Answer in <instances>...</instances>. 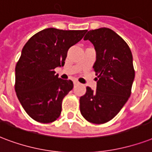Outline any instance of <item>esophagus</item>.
Returning <instances> with one entry per match:
<instances>
[{"mask_svg":"<svg viewBox=\"0 0 152 152\" xmlns=\"http://www.w3.org/2000/svg\"><path fill=\"white\" fill-rule=\"evenodd\" d=\"M73 84H74V85H77V84H79V82H78V81L75 80L73 82Z\"/></svg>","mask_w":152,"mask_h":152,"instance_id":"1","label":"esophagus"}]
</instances>
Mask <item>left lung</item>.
<instances>
[{
	"mask_svg": "<svg viewBox=\"0 0 152 152\" xmlns=\"http://www.w3.org/2000/svg\"><path fill=\"white\" fill-rule=\"evenodd\" d=\"M84 40L94 45L97 84L95 91L87 87L80 109L85 120L100 124L112 120L130 97L135 79L132 54L123 38L107 28L90 30Z\"/></svg>",
	"mask_w": 152,
	"mask_h": 152,
	"instance_id": "obj_1",
	"label": "left lung"
}]
</instances>
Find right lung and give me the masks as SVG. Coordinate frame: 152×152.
I'll use <instances>...</instances> for the list:
<instances>
[{"label":"right lung","mask_w":152,"mask_h":152,"mask_svg":"<svg viewBox=\"0 0 152 152\" xmlns=\"http://www.w3.org/2000/svg\"><path fill=\"white\" fill-rule=\"evenodd\" d=\"M86 32L48 28L24 46L15 68V91L23 108L36 121L48 124L61 115L62 100L73 83L59 78L54 69L64 65L68 49Z\"/></svg>","instance_id":"right-lung-1"}]
</instances>
